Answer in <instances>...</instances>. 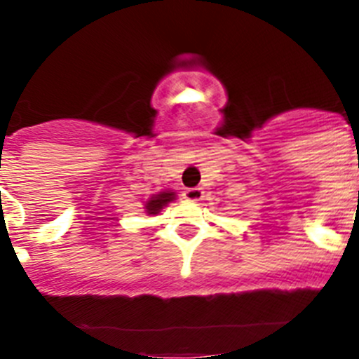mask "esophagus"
<instances>
[{"label":"esophagus","instance_id":"obj_1","mask_svg":"<svg viewBox=\"0 0 359 359\" xmlns=\"http://www.w3.org/2000/svg\"><path fill=\"white\" fill-rule=\"evenodd\" d=\"M183 199H187V201H199V199H203V189H199V187H194V189H185L183 190Z\"/></svg>","mask_w":359,"mask_h":359}]
</instances>
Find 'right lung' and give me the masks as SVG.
<instances>
[{
  "instance_id": "obj_1",
  "label": "right lung",
  "mask_w": 359,
  "mask_h": 359,
  "mask_svg": "<svg viewBox=\"0 0 359 359\" xmlns=\"http://www.w3.org/2000/svg\"><path fill=\"white\" fill-rule=\"evenodd\" d=\"M176 199V192L172 190H161L158 194H152L151 198L145 201L144 210L147 215H156L163 210V207H167L169 203H172Z\"/></svg>"
}]
</instances>
